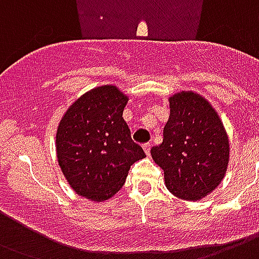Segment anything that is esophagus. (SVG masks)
<instances>
[{"label": "esophagus", "instance_id": "1", "mask_svg": "<svg viewBox=\"0 0 259 259\" xmlns=\"http://www.w3.org/2000/svg\"><path fill=\"white\" fill-rule=\"evenodd\" d=\"M143 150H144V152H146V155H150V150H151V144H150V143L143 144Z\"/></svg>", "mask_w": 259, "mask_h": 259}]
</instances>
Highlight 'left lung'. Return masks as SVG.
<instances>
[{
  "instance_id": "1",
  "label": "left lung",
  "mask_w": 259,
  "mask_h": 259,
  "mask_svg": "<svg viewBox=\"0 0 259 259\" xmlns=\"http://www.w3.org/2000/svg\"><path fill=\"white\" fill-rule=\"evenodd\" d=\"M170 116L163 140L151 157L165 173L176 197L198 201L219 186L230 161V140L223 121L201 94L182 90L169 97Z\"/></svg>"
}]
</instances>
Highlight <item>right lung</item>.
<instances>
[{"label":"right lung","mask_w":259,"mask_h":259,"mask_svg":"<svg viewBox=\"0 0 259 259\" xmlns=\"http://www.w3.org/2000/svg\"><path fill=\"white\" fill-rule=\"evenodd\" d=\"M128 100L117 86H97L78 97L58 124L59 167L71 189L90 201L115 196L131 165L146 157L123 119Z\"/></svg>","instance_id":"right-lung-1"}]
</instances>
